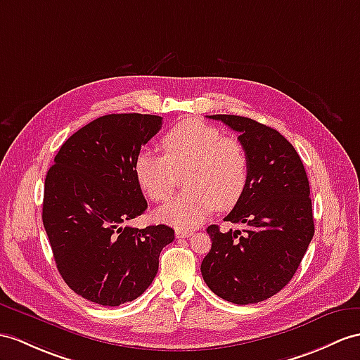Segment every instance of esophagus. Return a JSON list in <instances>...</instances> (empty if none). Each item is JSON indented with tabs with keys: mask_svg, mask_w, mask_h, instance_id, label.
Segmentation results:
<instances>
[{
	"mask_svg": "<svg viewBox=\"0 0 360 360\" xmlns=\"http://www.w3.org/2000/svg\"><path fill=\"white\" fill-rule=\"evenodd\" d=\"M191 235H194V232L188 231V229H177V231H175V236H177V238H188V236H191Z\"/></svg>",
	"mask_w": 360,
	"mask_h": 360,
	"instance_id": "obj_1",
	"label": "esophagus"
}]
</instances>
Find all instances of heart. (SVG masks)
Here are the masks:
<instances>
[{
    "instance_id": "b5f03b06",
    "label": "heart",
    "mask_w": 360,
    "mask_h": 360,
    "mask_svg": "<svg viewBox=\"0 0 360 360\" xmlns=\"http://www.w3.org/2000/svg\"><path fill=\"white\" fill-rule=\"evenodd\" d=\"M163 155L142 151L134 162L139 186L153 201L168 200L177 174L188 191L157 210L159 220L179 227H195L217 209H229L243 195L249 180L244 146L226 139L220 129L201 120H185L162 139Z\"/></svg>"
}]
</instances>
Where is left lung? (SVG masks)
Instances as JSON below:
<instances>
[{"label": "left lung", "mask_w": 360, "mask_h": 360, "mask_svg": "<svg viewBox=\"0 0 360 360\" xmlns=\"http://www.w3.org/2000/svg\"><path fill=\"white\" fill-rule=\"evenodd\" d=\"M209 117L240 134L249 157V180L224 218L241 229L207 227L212 248L201 262V275L223 300L257 304L288 284L313 238L309 179L293 145L276 129L231 114Z\"/></svg>", "instance_id": "left-lung-1"}]
</instances>
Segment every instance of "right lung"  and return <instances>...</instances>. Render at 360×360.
<instances>
[{"label":"right lung","instance_id":"right-lung-1","mask_svg":"<svg viewBox=\"0 0 360 360\" xmlns=\"http://www.w3.org/2000/svg\"><path fill=\"white\" fill-rule=\"evenodd\" d=\"M162 128L153 114H107L60 146L46 177L42 223L67 285L91 302L116 307L142 295L159 270L174 229L125 226L148 207L134 162Z\"/></svg>","mask_w":360,"mask_h":360}]
</instances>
